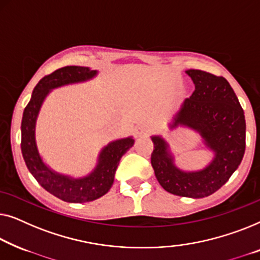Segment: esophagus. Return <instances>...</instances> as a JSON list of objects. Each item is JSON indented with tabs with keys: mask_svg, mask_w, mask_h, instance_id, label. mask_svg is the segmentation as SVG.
Segmentation results:
<instances>
[{
	"mask_svg": "<svg viewBox=\"0 0 260 260\" xmlns=\"http://www.w3.org/2000/svg\"><path fill=\"white\" fill-rule=\"evenodd\" d=\"M153 132V128L149 125H140L139 127H137L135 129V134H137L138 138L140 137H147Z\"/></svg>",
	"mask_w": 260,
	"mask_h": 260,
	"instance_id": "34e87169",
	"label": "esophagus"
}]
</instances>
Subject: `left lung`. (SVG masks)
Masks as SVG:
<instances>
[{"label": "left lung", "instance_id": "8db88e82", "mask_svg": "<svg viewBox=\"0 0 260 260\" xmlns=\"http://www.w3.org/2000/svg\"><path fill=\"white\" fill-rule=\"evenodd\" d=\"M196 89L186 99L170 123V128L185 126L198 132L204 144L214 153L211 164L196 172L181 171L161 137L154 144L151 162L159 184L179 197L204 198L218 191L233 174L245 153L246 123L238 98L228 80L211 73L188 69Z\"/></svg>", "mask_w": 260, "mask_h": 260}]
</instances>
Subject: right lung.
<instances>
[{
    "instance_id": "obj_1",
    "label": "right lung",
    "mask_w": 260,
    "mask_h": 260,
    "mask_svg": "<svg viewBox=\"0 0 260 260\" xmlns=\"http://www.w3.org/2000/svg\"><path fill=\"white\" fill-rule=\"evenodd\" d=\"M98 74L88 67L67 66L40 80L25 106L21 123V151L28 170L46 191L67 203H88L105 196L114 182L115 171L121 156L134 145V139L125 138L109 142L102 148L98 165L83 178L57 173L43 162L35 140V126L40 108L53 88L69 83L83 82Z\"/></svg>"
}]
</instances>
